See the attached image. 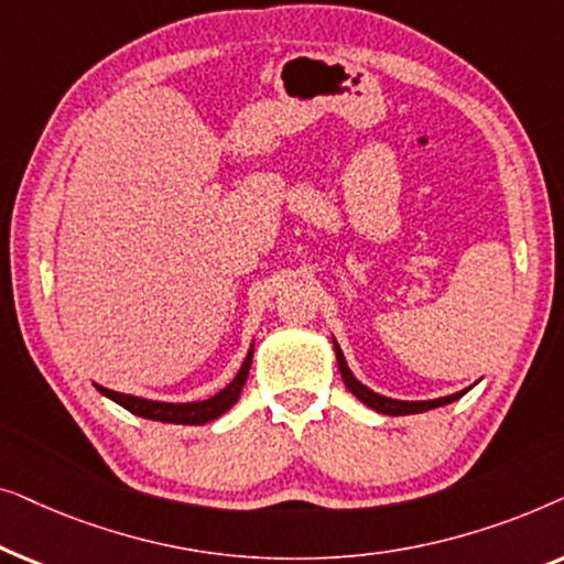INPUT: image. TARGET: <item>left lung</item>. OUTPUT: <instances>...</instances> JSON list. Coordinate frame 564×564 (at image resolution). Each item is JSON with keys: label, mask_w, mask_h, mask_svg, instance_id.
<instances>
[{"label": "left lung", "mask_w": 564, "mask_h": 564, "mask_svg": "<svg viewBox=\"0 0 564 564\" xmlns=\"http://www.w3.org/2000/svg\"><path fill=\"white\" fill-rule=\"evenodd\" d=\"M334 351H336V361H338V372H341L346 388H349L354 395L361 400V403L369 405L377 413H384V415H411V413L431 411V408H442L446 403H454V400H459L469 390V388L467 390H459V392H454V395L436 398V400H395V398H384V395H380V392L365 388V384H361L357 377L351 375V369H349V365H346L344 351H341V346L336 344V338H334Z\"/></svg>", "instance_id": "left-lung-1"}]
</instances>
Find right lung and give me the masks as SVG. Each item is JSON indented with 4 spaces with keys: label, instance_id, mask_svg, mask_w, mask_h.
Returning a JSON list of instances; mask_svg holds the SVG:
<instances>
[{
    "label": "right lung",
    "instance_id": "obj_1",
    "mask_svg": "<svg viewBox=\"0 0 564 564\" xmlns=\"http://www.w3.org/2000/svg\"><path fill=\"white\" fill-rule=\"evenodd\" d=\"M251 359H253V344L249 354H246L241 369L238 375L226 384L218 395L207 398V400H197V403H161V400H145V398H135V395H126V392H115L107 390L102 384H95V388L102 392L105 398L115 400V403L126 408L133 415H141V419H151V421H161V423H184V426H203L207 421H215L218 415H223L228 408L236 405L238 395H241L246 377H249L251 369Z\"/></svg>",
    "mask_w": 564,
    "mask_h": 564
}]
</instances>
